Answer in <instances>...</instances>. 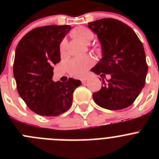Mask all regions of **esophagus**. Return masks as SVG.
<instances>
[{"label": "esophagus", "mask_w": 159, "mask_h": 159, "mask_svg": "<svg viewBox=\"0 0 159 159\" xmlns=\"http://www.w3.org/2000/svg\"><path fill=\"white\" fill-rule=\"evenodd\" d=\"M80 80H81V83H82V84H85V83L87 82V80H87L86 78H83V79H81Z\"/></svg>", "instance_id": "esophagus-1"}]
</instances>
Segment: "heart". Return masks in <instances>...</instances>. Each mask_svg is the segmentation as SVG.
Returning a JSON list of instances; mask_svg holds the SVG:
<instances>
[{"mask_svg":"<svg viewBox=\"0 0 159 159\" xmlns=\"http://www.w3.org/2000/svg\"><path fill=\"white\" fill-rule=\"evenodd\" d=\"M71 35L72 37L75 38L84 43H89L94 37L93 32L86 27H79L73 29L71 32ZM64 51H65V41H63L60 45V53L64 54ZM91 64H92V60L89 58L73 59L67 63V72L71 76L81 78L85 75Z\"/></svg>","mask_w":159,"mask_h":159,"instance_id":"b5f03b06","label":"heart"}]
</instances>
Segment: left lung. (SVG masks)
<instances>
[{"instance_id": "left-lung-1", "label": "left lung", "mask_w": 159, "mask_h": 159, "mask_svg": "<svg viewBox=\"0 0 159 159\" xmlns=\"http://www.w3.org/2000/svg\"><path fill=\"white\" fill-rule=\"evenodd\" d=\"M88 27L99 37L102 52V58L92 71L102 77L111 75L93 93L94 101L108 110L128 107L146 83L148 65L143 43L134 30L119 20H97Z\"/></svg>"}]
</instances>
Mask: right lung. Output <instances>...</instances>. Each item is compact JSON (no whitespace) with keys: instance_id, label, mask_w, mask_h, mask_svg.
<instances>
[{"instance_id":"right-lung-1","label":"right lung","mask_w":159,"mask_h":159,"mask_svg":"<svg viewBox=\"0 0 159 159\" xmlns=\"http://www.w3.org/2000/svg\"><path fill=\"white\" fill-rule=\"evenodd\" d=\"M70 25H46L33 29L16 48L13 75L16 89L29 108L43 116H58L71 106L73 92L81 84L69 78L52 80L53 65L60 61V44Z\"/></svg>"}]
</instances>
